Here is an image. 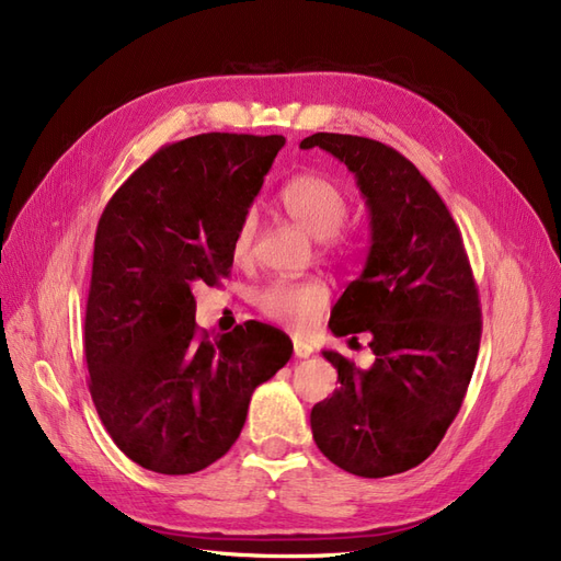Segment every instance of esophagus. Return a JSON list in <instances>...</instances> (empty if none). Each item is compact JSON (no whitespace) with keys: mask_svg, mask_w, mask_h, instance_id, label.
Masks as SVG:
<instances>
[{"mask_svg":"<svg viewBox=\"0 0 561 561\" xmlns=\"http://www.w3.org/2000/svg\"><path fill=\"white\" fill-rule=\"evenodd\" d=\"M294 354L298 358H307V356H312V347L307 345V342H302V340H294Z\"/></svg>","mask_w":561,"mask_h":561,"instance_id":"obj_1","label":"esophagus"}]
</instances>
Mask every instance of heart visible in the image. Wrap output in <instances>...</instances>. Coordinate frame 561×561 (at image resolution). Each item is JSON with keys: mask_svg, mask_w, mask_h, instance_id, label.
<instances>
[{"mask_svg": "<svg viewBox=\"0 0 561 561\" xmlns=\"http://www.w3.org/2000/svg\"><path fill=\"white\" fill-rule=\"evenodd\" d=\"M279 209L298 228L310 232L317 240H327L329 247L335 244V234L350 219V201L337 184L319 174H298L279 191ZM256 219L247 216L240 224L238 234L232 240L234 261H247L254 249ZM331 291L327 282L319 277L305 279H275L265 284L256 305L265 319L279 323L286 329H310L312 323L329 307Z\"/></svg>", "mask_w": 561, "mask_h": 561, "instance_id": "1", "label": "heart"}]
</instances>
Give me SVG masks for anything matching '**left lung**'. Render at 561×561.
<instances>
[{"mask_svg": "<svg viewBox=\"0 0 561 561\" xmlns=\"http://www.w3.org/2000/svg\"><path fill=\"white\" fill-rule=\"evenodd\" d=\"M354 172L370 209L364 273L335 302V335L368 333V370L337 352L340 389L312 408L314 443L342 471L385 478L420 466L455 422L482 335L478 286L461 232L422 172L382 141L317 133Z\"/></svg>", "mask_w": 561, "mask_h": 561, "instance_id": "obj_1", "label": "left lung"}]
</instances>
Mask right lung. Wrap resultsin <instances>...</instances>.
Returning <instances> with one entry per match:
<instances>
[{"instance_id": "1", "label": "right lung", "mask_w": 561, "mask_h": 561, "mask_svg": "<svg viewBox=\"0 0 561 561\" xmlns=\"http://www.w3.org/2000/svg\"><path fill=\"white\" fill-rule=\"evenodd\" d=\"M282 135L207 133L160 147L106 203L83 350L88 389L125 457L197 473L238 440L254 389L294 345L261 321L209 337L193 286L230 275L232 240L284 147Z\"/></svg>"}]
</instances>
